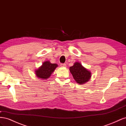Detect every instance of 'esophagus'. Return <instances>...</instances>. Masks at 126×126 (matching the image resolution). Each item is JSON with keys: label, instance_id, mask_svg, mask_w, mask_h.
Returning <instances> with one entry per match:
<instances>
[{"label": "esophagus", "instance_id": "1", "mask_svg": "<svg viewBox=\"0 0 126 126\" xmlns=\"http://www.w3.org/2000/svg\"><path fill=\"white\" fill-rule=\"evenodd\" d=\"M60 66L62 67H66V63H61L60 64Z\"/></svg>", "mask_w": 126, "mask_h": 126}]
</instances>
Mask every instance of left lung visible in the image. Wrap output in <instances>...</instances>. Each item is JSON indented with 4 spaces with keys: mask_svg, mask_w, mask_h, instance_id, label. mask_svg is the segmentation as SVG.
<instances>
[{
    "mask_svg": "<svg viewBox=\"0 0 126 126\" xmlns=\"http://www.w3.org/2000/svg\"><path fill=\"white\" fill-rule=\"evenodd\" d=\"M69 69L75 81L80 85L88 81L91 77L90 72L79 63H75L73 66L70 67Z\"/></svg>",
    "mask_w": 126,
    "mask_h": 126,
    "instance_id": "8db88e82",
    "label": "left lung"
}]
</instances>
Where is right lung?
Instances as JSON below:
<instances>
[{
    "label": "right lung",
    "instance_id": "1",
    "mask_svg": "<svg viewBox=\"0 0 126 126\" xmlns=\"http://www.w3.org/2000/svg\"><path fill=\"white\" fill-rule=\"evenodd\" d=\"M57 66L58 65L56 63H51L49 61H47L36 71V74L37 77L46 79L50 77Z\"/></svg>",
    "mask_w": 126,
    "mask_h": 126
}]
</instances>
